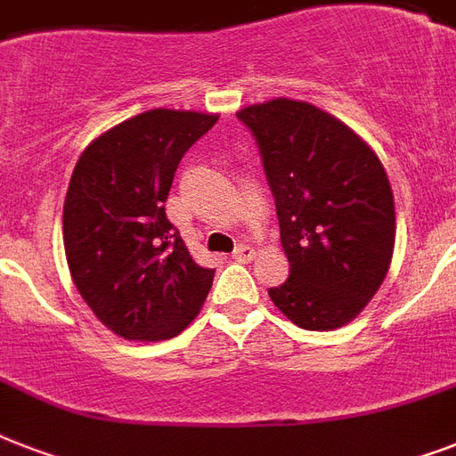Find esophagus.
<instances>
[{
    "instance_id": "esophagus-1",
    "label": "esophagus",
    "mask_w": 456,
    "mask_h": 456,
    "mask_svg": "<svg viewBox=\"0 0 456 456\" xmlns=\"http://www.w3.org/2000/svg\"><path fill=\"white\" fill-rule=\"evenodd\" d=\"M232 257H234L236 263H250V260H253V248H250V246H236Z\"/></svg>"
}]
</instances>
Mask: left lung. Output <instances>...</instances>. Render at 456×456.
Listing matches in <instances>:
<instances>
[{"label": "left lung", "mask_w": 456, "mask_h": 456, "mask_svg": "<svg viewBox=\"0 0 456 456\" xmlns=\"http://www.w3.org/2000/svg\"><path fill=\"white\" fill-rule=\"evenodd\" d=\"M256 137L289 279L270 298L307 331L353 322L388 274L395 206L376 153L347 125L291 99L236 113Z\"/></svg>", "instance_id": "1"}]
</instances>
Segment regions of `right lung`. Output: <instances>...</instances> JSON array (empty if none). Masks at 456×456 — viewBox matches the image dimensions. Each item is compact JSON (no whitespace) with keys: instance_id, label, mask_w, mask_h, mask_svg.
I'll return each mask as SVG.
<instances>
[{"instance_id":"add662e5","label":"right lung","mask_w":456,"mask_h":456,"mask_svg":"<svg viewBox=\"0 0 456 456\" xmlns=\"http://www.w3.org/2000/svg\"><path fill=\"white\" fill-rule=\"evenodd\" d=\"M217 116L156 109L85 149L63 203V246L77 291L127 340H165L189 326L213 286L165 215L177 165Z\"/></svg>"}]
</instances>
